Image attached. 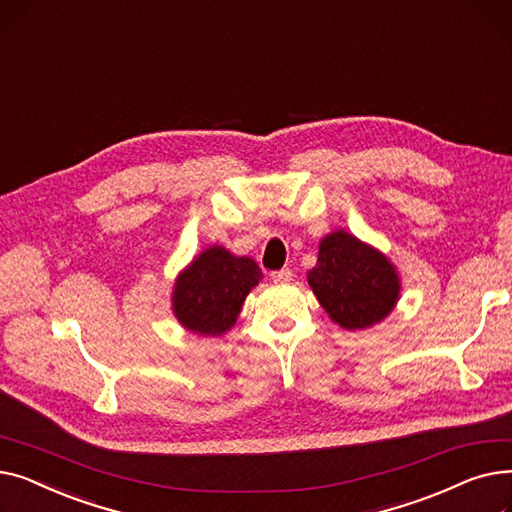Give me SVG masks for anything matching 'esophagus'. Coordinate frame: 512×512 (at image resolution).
Here are the masks:
<instances>
[{"label": "esophagus", "instance_id": "1", "mask_svg": "<svg viewBox=\"0 0 512 512\" xmlns=\"http://www.w3.org/2000/svg\"><path fill=\"white\" fill-rule=\"evenodd\" d=\"M272 278H274V282H290L292 280V270H290V267H282V270L272 274Z\"/></svg>", "mask_w": 512, "mask_h": 512}]
</instances>
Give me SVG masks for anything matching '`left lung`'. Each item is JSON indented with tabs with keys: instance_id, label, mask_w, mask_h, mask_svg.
Returning a JSON list of instances; mask_svg holds the SVG:
<instances>
[{
	"instance_id": "8db88e82",
	"label": "left lung",
	"mask_w": 512,
	"mask_h": 512,
	"mask_svg": "<svg viewBox=\"0 0 512 512\" xmlns=\"http://www.w3.org/2000/svg\"><path fill=\"white\" fill-rule=\"evenodd\" d=\"M307 282L328 317L348 332L378 326L400 299L396 265L342 228L319 240L317 263Z\"/></svg>"
}]
</instances>
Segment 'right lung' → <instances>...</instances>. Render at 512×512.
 Returning a JSON list of instances; mask_svg holds the SVG:
<instances>
[{
  "label": "right lung",
  "instance_id": "add662e5",
  "mask_svg": "<svg viewBox=\"0 0 512 512\" xmlns=\"http://www.w3.org/2000/svg\"><path fill=\"white\" fill-rule=\"evenodd\" d=\"M261 278L259 265L251 257L211 245L176 276L172 313L188 332L222 336L236 324L247 294Z\"/></svg>",
  "mask_w": 512,
  "mask_h": 512
}]
</instances>
